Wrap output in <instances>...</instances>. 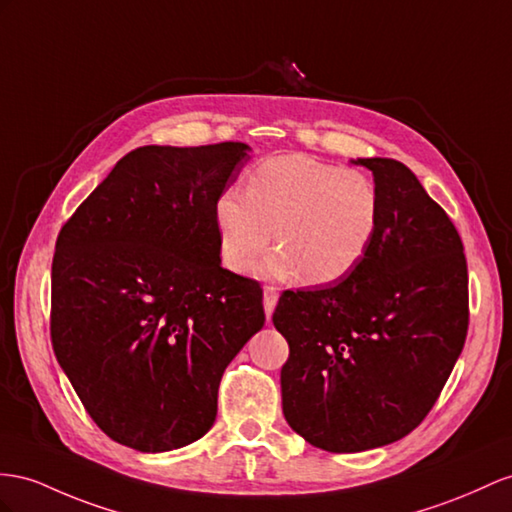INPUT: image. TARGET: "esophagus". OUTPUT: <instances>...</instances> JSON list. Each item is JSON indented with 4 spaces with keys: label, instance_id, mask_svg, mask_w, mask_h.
<instances>
[{
    "label": "esophagus",
    "instance_id": "esophagus-1",
    "mask_svg": "<svg viewBox=\"0 0 512 512\" xmlns=\"http://www.w3.org/2000/svg\"><path fill=\"white\" fill-rule=\"evenodd\" d=\"M279 300V290L274 285H266L264 287V309H266V316L270 318L272 311H274V305H277Z\"/></svg>",
    "mask_w": 512,
    "mask_h": 512
}]
</instances>
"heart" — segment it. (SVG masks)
<instances>
[{
  "instance_id": "1",
  "label": "heart",
  "mask_w": 512,
  "mask_h": 512,
  "mask_svg": "<svg viewBox=\"0 0 512 512\" xmlns=\"http://www.w3.org/2000/svg\"><path fill=\"white\" fill-rule=\"evenodd\" d=\"M220 255L231 270H251L272 242L279 251L266 264L272 277L329 285L348 277L381 229V194L355 168H339L309 155H274L253 166L246 192L218 196Z\"/></svg>"
}]
</instances>
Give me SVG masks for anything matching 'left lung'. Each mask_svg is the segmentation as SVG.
Listing matches in <instances>:
<instances>
[{"label": "left lung", "instance_id": "obj_1", "mask_svg": "<svg viewBox=\"0 0 512 512\" xmlns=\"http://www.w3.org/2000/svg\"><path fill=\"white\" fill-rule=\"evenodd\" d=\"M372 170L381 229L348 277L285 290L272 313L290 357L283 415L326 452H363L409 435L441 396L469 326L463 242L450 216L398 160Z\"/></svg>", "mask_w": 512, "mask_h": 512}]
</instances>
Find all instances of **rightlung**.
I'll return each mask as SVG.
<instances>
[{"label":"right lung","instance_id":"add662e5","mask_svg":"<svg viewBox=\"0 0 512 512\" xmlns=\"http://www.w3.org/2000/svg\"><path fill=\"white\" fill-rule=\"evenodd\" d=\"M246 151L138 147L58 233L51 346L93 422L127 448L201 439L225 368L264 326V290L220 266L214 218Z\"/></svg>","mask_w":512,"mask_h":512}]
</instances>
